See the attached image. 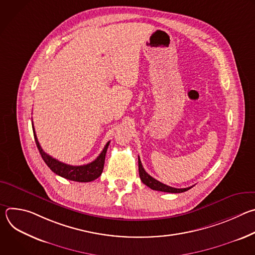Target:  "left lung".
Instances as JSON below:
<instances>
[{"label":"left lung","mask_w":255,"mask_h":255,"mask_svg":"<svg viewBox=\"0 0 255 255\" xmlns=\"http://www.w3.org/2000/svg\"><path fill=\"white\" fill-rule=\"evenodd\" d=\"M138 168H139V176L142 180V183L144 185H146L147 187H149L151 190L164 192V193H174V194H176V193H184V192H186V191H188L192 188V187H190V188H185V189H176V188H172V187H169V186H166V185L160 183V181L153 178L151 175H149L146 171H145V169L142 166V163H141V160H140L139 156H138Z\"/></svg>","instance_id":"1"}]
</instances>
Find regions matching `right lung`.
<instances>
[{
  "label": "right lung",
  "mask_w": 255,
  "mask_h": 255,
  "mask_svg": "<svg viewBox=\"0 0 255 255\" xmlns=\"http://www.w3.org/2000/svg\"><path fill=\"white\" fill-rule=\"evenodd\" d=\"M32 128H33L35 142H36L37 148L41 154V157L43 158V160L47 164V166L54 173L64 177L66 179H69V180L79 181V183H88V181L95 180L102 174L103 168H104V163H105L106 152H107L109 144H110V141L107 142L103 151L93 162L84 164V165H69V164L63 163V162L53 158L52 156L48 155L47 153H45L40 146L37 136H36L33 123H32Z\"/></svg>",
  "instance_id": "1"
}]
</instances>
